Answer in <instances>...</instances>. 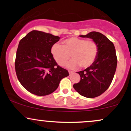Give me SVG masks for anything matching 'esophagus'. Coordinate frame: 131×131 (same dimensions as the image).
<instances>
[{
  "mask_svg": "<svg viewBox=\"0 0 131 131\" xmlns=\"http://www.w3.org/2000/svg\"><path fill=\"white\" fill-rule=\"evenodd\" d=\"M73 73V71H69V74L71 75Z\"/></svg>",
  "mask_w": 131,
  "mask_h": 131,
  "instance_id": "34e87169",
  "label": "esophagus"
}]
</instances>
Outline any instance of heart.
Instances as JSON below:
<instances>
[{
    "mask_svg": "<svg viewBox=\"0 0 131 131\" xmlns=\"http://www.w3.org/2000/svg\"><path fill=\"white\" fill-rule=\"evenodd\" d=\"M63 45L55 43L51 49L55 60L60 65H64L70 58L71 54L73 59L67 67L75 68L81 66L86 68L92 64L98 54V46L94 40L71 37L63 41Z\"/></svg>",
    "mask_w": 131,
    "mask_h": 131,
    "instance_id": "1",
    "label": "heart"
}]
</instances>
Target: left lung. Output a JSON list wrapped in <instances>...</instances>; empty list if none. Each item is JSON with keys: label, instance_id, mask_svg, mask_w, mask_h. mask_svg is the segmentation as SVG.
<instances>
[{"label": "left lung", "instance_id": "1", "mask_svg": "<svg viewBox=\"0 0 131 131\" xmlns=\"http://www.w3.org/2000/svg\"><path fill=\"white\" fill-rule=\"evenodd\" d=\"M81 37L92 39L98 46V54L92 65L77 72L81 81L73 85L79 94L87 98L98 97L107 90L112 83L117 66L114 44L102 33L92 31Z\"/></svg>", "mask_w": 131, "mask_h": 131}]
</instances>
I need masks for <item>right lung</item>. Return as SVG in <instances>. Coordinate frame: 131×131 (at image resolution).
Listing matches in <instances>:
<instances>
[{
    "instance_id": "add662e5",
    "label": "right lung",
    "mask_w": 131,
    "mask_h": 131,
    "mask_svg": "<svg viewBox=\"0 0 131 131\" xmlns=\"http://www.w3.org/2000/svg\"><path fill=\"white\" fill-rule=\"evenodd\" d=\"M60 37L42 31H33L19 41L15 71L23 86L31 94L44 96L53 92L68 71L58 66L51 53Z\"/></svg>"
}]
</instances>
